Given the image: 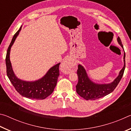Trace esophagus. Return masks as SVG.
Instances as JSON below:
<instances>
[{
  "label": "esophagus",
  "instance_id": "obj_1",
  "mask_svg": "<svg viewBox=\"0 0 131 131\" xmlns=\"http://www.w3.org/2000/svg\"><path fill=\"white\" fill-rule=\"evenodd\" d=\"M60 69L62 72L69 74L73 70V62L69 58H66L61 63Z\"/></svg>",
  "mask_w": 131,
  "mask_h": 131
}]
</instances>
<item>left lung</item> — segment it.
Here are the masks:
<instances>
[{"label": "left lung", "instance_id": "left-lung-1", "mask_svg": "<svg viewBox=\"0 0 131 131\" xmlns=\"http://www.w3.org/2000/svg\"><path fill=\"white\" fill-rule=\"evenodd\" d=\"M117 41L124 50L123 46L119 37L117 38ZM125 54L124 52V64L123 68L119 71L118 76L114 80V81L108 84H97L94 83L89 78L87 72L83 66L79 64L77 72L79 80L78 83L76 86L77 94L86 100H95L105 96L112 92L118 84L123 76L125 67Z\"/></svg>", "mask_w": 131, "mask_h": 131}]
</instances>
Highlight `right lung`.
<instances>
[{
    "label": "right lung",
    "instance_id": "obj_1",
    "mask_svg": "<svg viewBox=\"0 0 131 131\" xmlns=\"http://www.w3.org/2000/svg\"><path fill=\"white\" fill-rule=\"evenodd\" d=\"M21 28L22 26L14 35L7 49L6 57L7 75L17 91L23 96L32 99H44L54 91L59 76V66L61 63L53 66L43 77L37 80L28 81L18 78L13 70L10 54L11 48L18 36Z\"/></svg>",
    "mask_w": 131,
    "mask_h": 131
}]
</instances>
